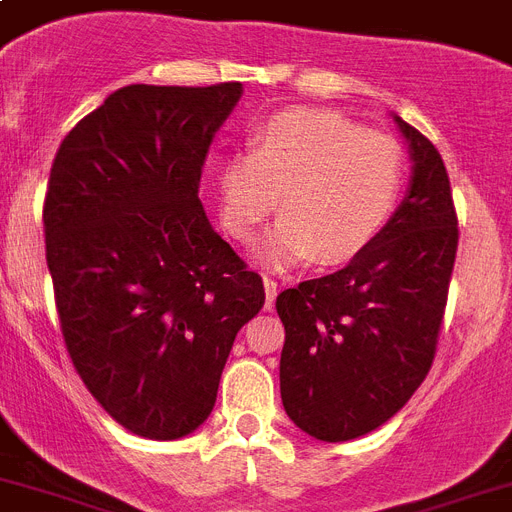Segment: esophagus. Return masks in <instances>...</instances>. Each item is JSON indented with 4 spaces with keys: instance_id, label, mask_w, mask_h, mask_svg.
Listing matches in <instances>:
<instances>
[{
    "instance_id": "1",
    "label": "esophagus",
    "mask_w": 512,
    "mask_h": 512,
    "mask_svg": "<svg viewBox=\"0 0 512 512\" xmlns=\"http://www.w3.org/2000/svg\"><path fill=\"white\" fill-rule=\"evenodd\" d=\"M264 290H266V306H274L277 301V293H280V285L274 277H264Z\"/></svg>"
}]
</instances>
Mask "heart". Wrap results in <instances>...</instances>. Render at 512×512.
<instances>
[{"instance_id": "1", "label": "heart", "mask_w": 512, "mask_h": 512, "mask_svg": "<svg viewBox=\"0 0 512 512\" xmlns=\"http://www.w3.org/2000/svg\"><path fill=\"white\" fill-rule=\"evenodd\" d=\"M405 180L400 143L337 112L282 109L251 133L248 151L217 167L219 219L235 240H251L277 209L282 219L259 256L290 266L314 256L340 264L377 238Z\"/></svg>"}]
</instances>
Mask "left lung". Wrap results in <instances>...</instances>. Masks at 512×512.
I'll use <instances>...</instances> for the list:
<instances>
[{
	"label": "left lung",
	"instance_id": "obj_1",
	"mask_svg": "<svg viewBox=\"0 0 512 512\" xmlns=\"http://www.w3.org/2000/svg\"><path fill=\"white\" fill-rule=\"evenodd\" d=\"M392 117L413 162L395 214L340 272L277 295L282 405L322 442L374 432L411 400L445 316L458 251L450 177L432 141Z\"/></svg>",
	"mask_w": 512,
	"mask_h": 512
}]
</instances>
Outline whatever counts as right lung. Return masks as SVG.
I'll return each mask as SVG.
<instances>
[{"instance_id": "add662e5", "label": "right lung", "mask_w": 512, "mask_h": 512, "mask_svg": "<svg viewBox=\"0 0 512 512\" xmlns=\"http://www.w3.org/2000/svg\"><path fill=\"white\" fill-rule=\"evenodd\" d=\"M240 83L117 88L65 135L44 201L57 314L88 392L128 432L180 439L217 403L264 282L198 198Z\"/></svg>"}]
</instances>
